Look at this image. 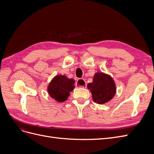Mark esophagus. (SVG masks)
Returning a JSON list of instances; mask_svg holds the SVG:
<instances>
[{
	"label": "esophagus",
	"instance_id": "obj_1",
	"mask_svg": "<svg viewBox=\"0 0 154 154\" xmlns=\"http://www.w3.org/2000/svg\"><path fill=\"white\" fill-rule=\"evenodd\" d=\"M76 86L77 87H82V88H86L87 84L85 81L83 79H79L76 83Z\"/></svg>",
	"mask_w": 154,
	"mask_h": 154
}]
</instances>
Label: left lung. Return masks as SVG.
Listing matches in <instances>:
<instances>
[{
  "label": "left lung",
  "instance_id": "1",
  "mask_svg": "<svg viewBox=\"0 0 154 154\" xmlns=\"http://www.w3.org/2000/svg\"><path fill=\"white\" fill-rule=\"evenodd\" d=\"M87 88L92 94V100L98 104H105L113 99L116 93V85L110 74L103 72L94 74L92 82L88 83Z\"/></svg>",
  "mask_w": 154,
  "mask_h": 154
}]
</instances>
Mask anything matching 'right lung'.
<instances>
[{
    "mask_svg": "<svg viewBox=\"0 0 154 154\" xmlns=\"http://www.w3.org/2000/svg\"><path fill=\"white\" fill-rule=\"evenodd\" d=\"M74 79L59 74L55 76L49 82L47 91L52 98L58 102H63L68 99L70 92L74 90Z\"/></svg>",
    "mask_w": 154,
    "mask_h": 154,
    "instance_id": "obj_1",
    "label": "right lung"
}]
</instances>
